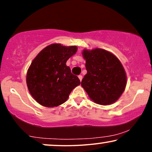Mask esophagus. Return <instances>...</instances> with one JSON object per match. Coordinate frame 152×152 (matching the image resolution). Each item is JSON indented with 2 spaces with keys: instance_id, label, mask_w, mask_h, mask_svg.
Masks as SVG:
<instances>
[{
  "instance_id": "obj_1",
  "label": "esophagus",
  "mask_w": 152,
  "mask_h": 152,
  "mask_svg": "<svg viewBox=\"0 0 152 152\" xmlns=\"http://www.w3.org/2000/svg\"><path fill=\"white\" fill-rule=\"evenodd\" d=\"M78 78H79V80H80V81H81L82 78H83V76H82L81 75H79V76H78Z\"/></svg>"
}]
</instances>
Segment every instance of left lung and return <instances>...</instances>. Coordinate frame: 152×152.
I'll return each mask as SVG.
<instances>
[{"instance_id":"1","label":"left lung","mask_w":152,"mask_h":152,"mask_svg":"<svg viewBox=\"0 0 152 152\" xmlns=\"http://www.w3.org/2000/svg\"><path fill=\"white\" fill-rule=\"evenodd\" d=\"M87 74L81 86L91 99L101 105L118 100L125 89L126 76L119 60L107 50L96 48L83 50Z\"/></svg>"}]
</instances>
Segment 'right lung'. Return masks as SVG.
<instances>
[{"label":"right lung","instance_id":"right-lung-1","mask_svg":"<svg viewBox=\"0 0 152 152\" xmlns=\"http://www.w3.org/2000/svg\"><path fill=\"white\" fill-rule=\"evenodd\" d=\"M76 46L61 44L46 46L31 63L27 72L26 83L35 100L46 107L58 106L64 103L81 81L71 74L68 59L76 53Z\"/></svg>","mask_w":152,"mask_h":152}]
</instances>
